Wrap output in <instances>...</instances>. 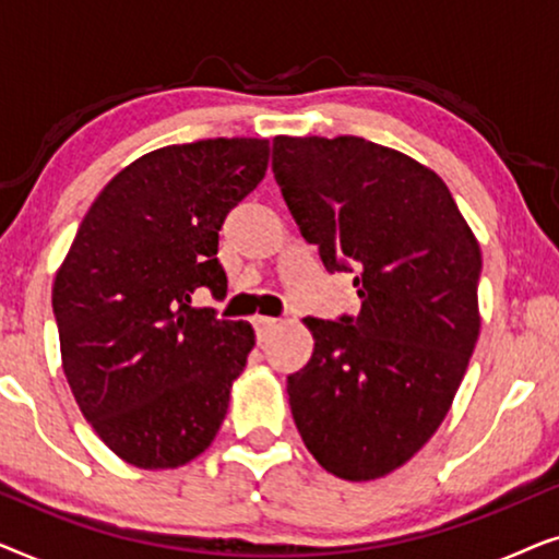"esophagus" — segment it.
Segmentation results:
<instances>
[{"instance_id": "34e87169", "label": "esophagus", "mask_w": 559, "mask_h": 559, "mask_svg": "<svg viewBox=\"0 0 559 559\" xmlns=\"http://www.w3.org/2000/svg\"><path fill=\"white\" fill-rule=\"evenodd\" d=\"M277 325H280L277 318L257 316V318H254V328H257V338H259V343H262V341L266 338V335H270L272 328H277Z\"/></svg>"}]
</instances>
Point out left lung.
I'll return each mask as SVG.
<instances>
[{
	"label": "left lung",
	"instance_id": "obj_1",
	"mask_svg": "<svg viewBox=\"0 0 559 559\" xmlns=\"http://www.w3.org/2000/svg\"><path fill=\"white\" fill-rule=\"evenodd\" d=\"M272 173L328 272H356V318H305L293 419L333 476L373 480L445 419L476 348L480 247L430 167L364 136H274Z\"/></svg>",
	"mask_w": 559,
	"mask_h": 559
}]
</instances>
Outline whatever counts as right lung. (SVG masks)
I'll return each mask as SVG.
<instances>
[{
    "mask_svg": "<svg viewBox=\"0 0 559 559\" xmlns=\"http://www.w3.org/2000/svg\"><path fill=\"white\" fill-rule=\"evenodd\" d=\"M270 163V140L170 144L114 175L52 285L60 356L83 417L121 461L178 468L211 445L254 328L193 308L226 297L218 231Z\"/></svg>",
    "mask_w": 559,
    "mask_h": 559,
    "instance_id": "1",
    "label": "right lung"
}]
</instances>
